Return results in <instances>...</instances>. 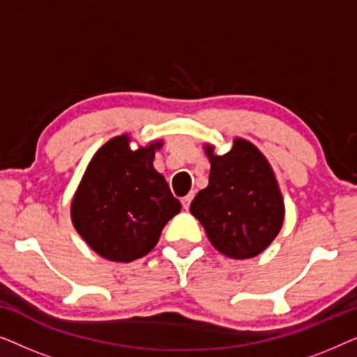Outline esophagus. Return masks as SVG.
<instances>
[{
    "label": "esophagus",
    "instance_id": "obj_1",
    "mask_svg": "<svg viewBox=\"0 0 357 357\" xmlns=\"http://www.w3.org/2000/svg\"><path fill=\"white\" fill-rule=\"evenodd\" d=\"M192 199H193V193H190V195H187V197L182 198L183 209H188L190 208V203H192Z\"/></svg>",
    "mask_w": 357,
    "mask_h": 357
}]
</instances>
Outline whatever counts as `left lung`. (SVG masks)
Returning <instances> with one entry per match:
<instances>
[{"mask_svg": "<svg viewBox=\"0 0 357 357\" xmlns=\"http://www.w3.org/2000/svg\"><path fill=\"white\" fill-rule=\"evenodd\" d=\"M203 149L211 164L209 182L195 197L190 213L222 255L234 260L260 255L284 222V199L273 167L243 138H234L231 151L222 155L213 144Z\"/></svg>", "mask_w": 357, "mask_h": 357, "instance_id": "1", "label": "left lung"}]
</instances>
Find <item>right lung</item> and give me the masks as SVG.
I'll list each match as a JSON object with an SVG mask.
<instances>
[{
	"label": "right lung",
	"mask_w": 357,
	"mask_h": 357,
	"mask_svg": "<svg viewBox=\"0 0 357 357\" xmlns=\"http://www.w3.org/2000/svg\"><path fill=\"white\" fill-rule=\"evenodd\" d=\"M130 141L126 133L107 141L92 155L71 199L77 234L97 255L116 263L148 255L182 208L153 165L164 141L136 149Z\"/></svg>",
	"instance_id": "obj_1"
}]
</instances>
